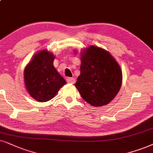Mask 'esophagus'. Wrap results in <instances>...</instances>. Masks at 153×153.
I'll return each mask as SVG.
<instances>
[{
	"mask_svg": "<svg viewBox=\"0 0 153 153\" xmlns=\"http://www.w3.org/2000/svg\"><path fill=\"white\" fill-rule=\"evenodd\" d=\"M66 81L68 83H69V84H74L75 80L73 78H67Z\"/></svg>",
	"mask_w": 153,
	"mask_h": 153,
	"instance_id": "34e87169",
	"label": "esophagus"
}]
</instances>
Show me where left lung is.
<instances>
[{
	"instance_id": "obj_1",
	"label": "left lung",
	"mask_w": 153,
	"mask_h": 153,
	"mask_svg": "<svg viewBox=\"0 0 153 153\" xmlns=\"http://www.w3.org/2000/svg\"><path fill=\"white\" fill-rule=\"evenodd\" d=\"M80 59V74L75 86L90 105H107L121 88V67L109 51L93 45L82 50Z\"/></svg>"
}]
</instances>
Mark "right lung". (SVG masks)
Here are the masks:
<instances>
[{
    "mask_svg": "<svg viewBox=\"0 0 153 153\" xmlns=\"http://www.w3.org/2000/svg\"><path fill=\"white\" fill-rule=\"evenodd\" d=\"M55 56L46 49L32 57L24 71L25 88L36 101L47 102L53 99L60 88L66 83L53 66Z\"/></svg>",
    "mask_w": 153,
    "mask_h": 153,
    "instance_id": "add662e5",
    "label": "right lung"
}]
</instances>
